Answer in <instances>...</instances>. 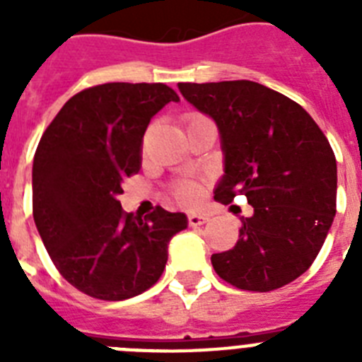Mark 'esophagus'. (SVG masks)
<instances>
[{"mask_svg":"<svg viewBox=\"0 0 362 362\" xmlns=\"http://www.w3.org/2000/svg\"><path fill=\"white\" fill-rule=\"evenodd\" d=\"M204 223H209V216H204V214H190L188 216V225L190 226H201Z\"/></svg>","mask_w":362,"mask_h":362,"instance_id":"esophagus-1","label":"esophagus"}]
</instances>
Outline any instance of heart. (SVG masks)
Wrapping results in <instances>:
<instances>
[{
	"label": "heart",
	"mask_w": 362,
	"mask_h": 362,
	"mask_svg": "<svg viewBox=\"0 0 362 362\" xmlns=\"http://www.w3.org/2000/svg\"><path fill=\"white\" fill-rule=\"evenodd\" d=\"M196 117H192V119H196ZM177 199L185 204H196L197 201L201 199V188L194 183L183 185V187L177 190Z\"/></svg>",
	"instance_id": "1"
}]
</instances>
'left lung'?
I'll list each match as a JSON object with an SVG mask.
<instances>
[{"mask_svg": "<svg viewBox=\"0 0 362 362\" xmlns=\"http://www.w3.org/2000/svg\"><path fill=\"white\" fill-rule=\"evenodd\" d=\"M219 130L223 172L214 197L254 206L232 250L212 255L221 279L270 292L305 274L330 232L337 199L332 146L305 108L254 81L179 83Z\"/></svg>", "mask_w": 362, "mask_h": 362, "instance_id": "left-lung-1", "label": "left lung"}]
</instances>
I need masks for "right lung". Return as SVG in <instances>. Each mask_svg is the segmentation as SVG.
I'll return each instance as SVG.
<instances>
[{
    "instance_id": "right-lung-1",
    "label": "right lung",
    "mask_w": 362,
    "mask_h": 362,
    "mask_svg": "<svg viewBox=\"0 0 362 362\" xmlns=\"http://www.w3.org/2000/svg\"><path fill=\"white\" fill-rule=\"evenodd\" d=\"M179 95L163 83H105L70 98L37 145L34 223L72 286L103 300L136 297L158 283L183 212L124 214L123 179L141 168L143 136Z\"/></svg>"
}]
</instances>
